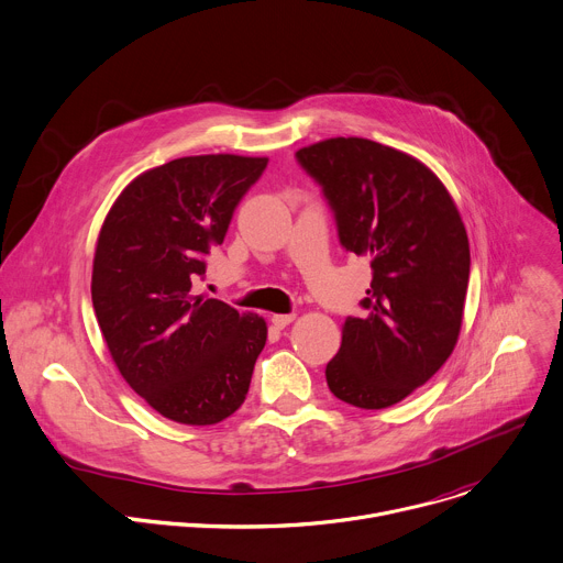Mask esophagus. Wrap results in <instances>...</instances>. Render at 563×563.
<instances>
[{"instance_id":"esophagus-1","label":"esophagus","mask_w":563,"mask_h":563,"mask_svg":"<svg viewBox=\"0 0 563 563\" xmlns=\"http://www.w3.org/2000/svg\"><path fill=\"white\" fill-rule=\"evenodd\" d=\"M294 318H296V313H274L272 316V323H274V328L283 330V328H287L291 323Z\"/></svg>"}]
</instances>
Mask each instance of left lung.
I'll list each match as a JSON object with an SVG mask.
<instances>
[{
  "label": "left lung",
  "mask_w": 563,
  "mask_h": 563,
  "mask_svg": "<svg viewBox=\"0 0 563 563\" xmlns=\"http://www.w3.org/2000/svg\"><path fill=\"white\" fill-rule=\"evenodd\" d=\"M296 159L323 187L341 245L372 267L328 385L354 408H389L430 380L459 341L470 278L463 220L423 163L374 140L330 137Z\"/></svg>",
  "instance_id": "8db88e82"
}]
</instances>
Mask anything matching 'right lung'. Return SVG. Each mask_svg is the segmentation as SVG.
<instances>
[{
    "label": "right lung",
    "mask_w": 563,
    "mask_h": 563,
    "mask_svg": "<svg viewBox=\"0 0 563 563\" xmlns=\"http://www.w3.org/2000/svg\"><path fill=\"white\" fill-rule=\"evenodd\" d=\"M267 157L189 155L140 174L98 235L91 298L122 378L165 419L213 426L250 391L267 323L194 296Z\"/></svg>",
    "instance_id": "right-lung-1"
}]
</instances>
